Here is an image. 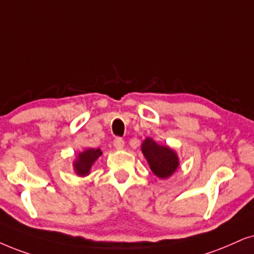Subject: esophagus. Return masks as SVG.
<instances>
[{
  "instance_id": "1",
  "label": "esophagus",
  "mask_w": 254,
  "mask_h": 254,
  "mask_svg": "<svg viewBox=\"0 0 254 254\" xmlns=\"http://www.w3.org/2000/svg\"><path fill=\"white\" fill-rule=\"evenodd\" d=\"M114 146L116 150H122L124 147V140L122 138H116L114 140Z\"/></svg>"
}]
</instances>
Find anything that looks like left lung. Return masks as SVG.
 I'll list each match as a JSON object with an SVG mask.
<instances>
[{"instance_id":"obj_1","label":"left lung","mask_w":254,"mask_h":254,"mask_svg":"<svg viewBox=\"0 0 254 254\" xmlns=\"http://www.w3.org/2000/svg\"><path fill=\"white\" fill-rule=\"evenodd\" d=\"M142 152L153 175L160 179H168L179 168V157L168 145H160L151 137L143 140Z\"/></svg>"}]
</instances>
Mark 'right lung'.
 Instances as JSON below:
<instances>
[{
    "mask_svg": "<svg viewBox=\"0 0 254 254\" xmlns=\"http://www.w3.org/2000/svg\"><path fill=\"white\" fill-rule=\"evenodd\" d=\"M101 149H86L79 152L72 162V169L77 176L85 177L91 171L92 165L102 156Z\"/></svg>",
    "mask_w": 254,
    "mask_h": 254,
    "instance_id": "1",
    "label": "right lung"
}]
</instances>
